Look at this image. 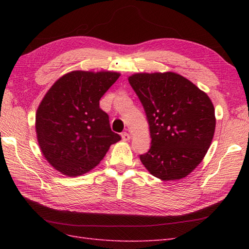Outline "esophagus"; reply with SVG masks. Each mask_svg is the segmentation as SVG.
I'll list each match as a JSON object with an SVG mask.
<instances>
[{
	"instance_id": "1",
	"label": "esophagus",
	"mask_w": 249,
	"mask_h": 249,
	"mask_svg": "<svg viewBox=\"0 0 249 249\" xmlns=\"http://www.w3.org/2000/svg\"><path fill=\"white\" fill-rule=\"evenodd\" d=\"M121 137L124 141H128L130 139V135L128 133H125V131H124V133L121 134Z\"/></svg>"
}]
</instances>
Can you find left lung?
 Masks as SVG:
<instances>
[{
  "label": "left lung",
  "instance_id": "8db88e82",
  "mask_svg": "<svg viewBox=\"0 0 249 249\" xmlns=\"http://www.w3.org/2000/svg\"><path fill=\"white\" fill-rule=\"evenodd\" d=\"M143 106L151 147L140 160L162 181L181 179L208 152L216 119L210 97L176 72L135 73L128 78Z\"/></svg>",
  "mask_w": 249,
  "mask_h": 249
}]
</instances>
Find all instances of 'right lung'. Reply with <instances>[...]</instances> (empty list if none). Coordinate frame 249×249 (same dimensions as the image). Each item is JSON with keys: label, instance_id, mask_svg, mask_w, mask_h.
I'll return each instance as SVG.
<instances>
[{"label": "right lung", "instance_id": "add662e5", "mask_svg": "<svg viewBox=\"0 0 249 249\" xmlns=\"http://www.w3.org/2000/svg\"><path fill=\"white\" fill-rule=\"evenodd\" d=\"M119 77L114 71H73L47 92L37 109L35 128L40 151L55 170L82 176L121 140L99 108V99Z\"/></svg>", "mask_w": 249, "mask_h": 249}]
</instances>
